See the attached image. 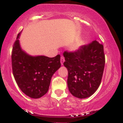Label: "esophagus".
I'll list each match as a JSON object with an SVG mask.
<instances>
[{
    "mask_svg": "<svg viewBox=\"0 0 123 123\" xmlns=\"http://www.w3.org/2000/svg\"><path fill=\"white\" fill-rule=\"evenodd\" d=\"M64 61H65L64 57H63V56H61V65H63V63L64 62Z\"/></svg>",
    "mask_w": 123,
    "mask_h": 123,
    "instance_id": "34e87169",
    "label": "esophagus"
}]
</instances>
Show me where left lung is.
I'll use <instances>...</instances> for the list:
<instances>
[{"label": "left lung", "instance_id": "8db88e82", "mask_svg": "<svg viewBox=\"0 0 123 123\" xmlns=\"http://www.w3.org/2000/svg\"><path fill=\"white\" fill-rule=\"evenodd\" d=\"M64 66L68 70L67 86L70 93L79 99L90 97L96 91L105 66L104 46L94 40L75 52L65 51Z\"/></svg>", "mask_w": 123, "mask_h": 123}]
</instances>
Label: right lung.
Wrapping results in <instances>:
<instances>
[{"label": "right lung", "mask_w": 123, "mask_h": 123, "mask_svg": "<svg viewBox=\"0 0 123 123\" xmlns=\"http://www.w3.org/2000/svg\"><path fill=\"white\" fill-rule=\"evenodd\" d=\"M20 34L18 35L12 50L13 76L23 93L38 99L48 92L52 76L61 67V56L29 55L21 47Z\"/></svg>", "instance_id": "right-lung-1"}]
</instances>
